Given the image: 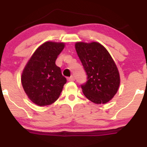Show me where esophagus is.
Segmentation results:
<instances>
[{"label": "esophagus", "mask_w": 147, "mask_h": 147, "mask_svg": "<svg viewBox=\"0 0 147 147\" xmlns=\"http://www.w3.org/2000/svg\"><path fill=\"white\" fill-rule=\"evenodd\" d=\"M67 80H68L69 81H74V80H75V77L71 76L70 78H69L67 79Z\"/></svg>", "instance_id": "1"}]
</instances>
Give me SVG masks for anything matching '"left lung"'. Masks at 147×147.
<instances>
[{
	"instance_id": "obj_1",
	"label": "left lung",
	"mask_w": 147,
	"mask_h": 147,
	"mask_svg": "<svg viewBox=\"0 0 147 147\" xmlns=\"http://www.w3.org/2000/svg\"><path fill=\"white\" fill-rule=\"evenodd\" d=\"M75 50L87 74V81L81 85L83 94L96 104H105L119 89L118 68L108 51L99 42H78Z\"/></svg>"
}]
</instances>
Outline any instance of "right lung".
I'll list each match as a JSON object with an SVG mask.
<instances>
[{
  "instance_id": "obj_1",
  "label": "right lung",
  "mask_w": 147,
  "mask_h": 147,
  "mask_svg": "<svg viewBox=\"0 0 147 147\" xmlns=\"http://www.w3.org/2000/svg\"><path fill=\"white\" fill-rule=\"evenodd\" d=\"M64 46V42H45L36 50L22 71L23 89L36 105H51L58 100L67 83L60 67L55 65Z\"/></svg>"
}]
</instances>
